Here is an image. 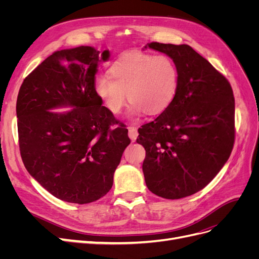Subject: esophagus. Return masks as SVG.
<instances>
[{
  "label": "esophagus",
  "instance_id": "1",
  "mask_svg": "<svg viewBox=\"0 0 259 259\" xmlns=\"http://www.w3.org/2000/svg\"><path fill=\"white\" fill-rule=\"evenodd\" d=\"M128 136L131 138L132 142H135L137 136H138V132H137V128L134 127V126H131L128 127Z\"/></svg>",
  "mask_w": 259,
  "mask_h": 259
}]
</instances>
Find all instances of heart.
Returning a JSON list of instances; mask_svg holds the SVG:
<instances>
[{
  "label": "heart",
  "instance_id": "b5f03b06",
  "mask_svg": "<svg viewBox=\"0 0 259 259\" xmlns=\"http://www.w3.org/2000/svg\"><path fill=\"white\" fill-rule=\"evenodd\" d=\"M109 76L94 81V92L107 110L120 113L127 99L130 114L162 113L176 96L179 72L174 60L166 55L139 51L122 54L109 69Z\"/></svg>",
  "mask_w": 259,
  "mask_h": 259
}]
</instances>
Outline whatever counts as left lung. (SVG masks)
Instances as JSON below:
<instances>
[{"label": "left lung", "mask_w": 259, "mask_h": 259, "mask_svg": "<svg viewBox=\"0 0 259 259\" xmlns=\"http://www.w3.org/2000/svg\"><path fill=\"white\" fill-rule=\"evenodd\" d=\"M174 60L179 82L173 103L138 130L143 171L152 193L175 200L207 186L234 143V97L228 80L187 44L148 43Z\"/></svg>", "instance_id": "1"}]
</instances>
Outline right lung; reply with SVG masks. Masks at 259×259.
Masks as SVG:
<instances>
[{"label": "right lung", "instance_id": "1", "mask_svg": "<svg viewBox=\"0 0 259 259\" xmlns=\"http://www.w3.org/2000/svg\"><path fill=\"white\" fill-rule=\"evenodd\" d=\"M92 46L61 50L41 62L17 97L19 149L23 164L54 197L76 204L109 192L113 174L130 143L127 130L94 92L100 61L109 59ZM71 106L67 113L53 108Z\"/></svg>", "mask_w": 259, "mask_h": 259}]
</instances>
